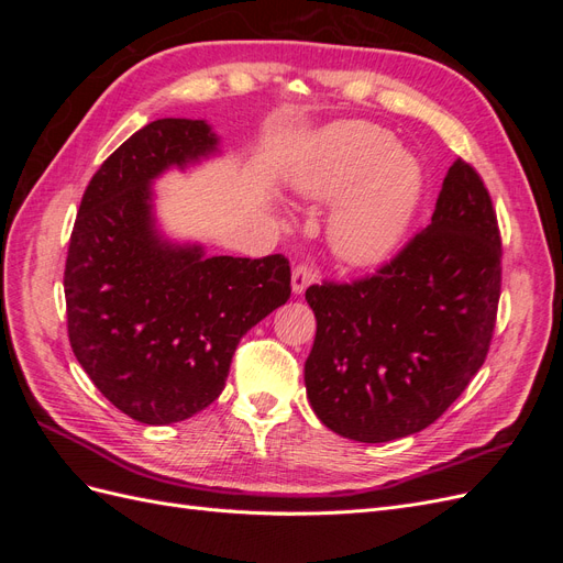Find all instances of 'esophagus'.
Here are the masks:
<instances>
[{"instance_id":"1","label":"esophagus","mask_w":563,"mask_h":563,"mask_svg":"<svg viewBox=\"0 0 563 563\" xmlns=\"http://www.w3.org/2000/svg\"><path fill=\"white\" fill-rule=\"evenodd\" d=\"M314 282V269L308 263H300L294 267V275H291V288L296 296H302L305 288Z\"/></svg>"}]
</instances>
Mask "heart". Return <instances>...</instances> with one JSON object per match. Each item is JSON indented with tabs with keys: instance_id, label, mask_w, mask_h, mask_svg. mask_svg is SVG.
I'll return each mask as SVG.
<instances>
[{
	"instance_id": "heart-1",
	"label": "heart",
	"mask_w": 563,
	"mask_h": 563,
	"mask_svg": "<svg viewBox=\"0 0 563 563\" xmlns=\"http://www.w3.org/2000/svg\"><path fill=\"white\" fill-rule=\"evenodd\" d=\"M291 187L317 201L343 195L329 220L331 249L340 261L368 267L399 249L422 195V172L387 129L338 122L302 152Z\"/></svg>"
}]
</instances>
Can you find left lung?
Here are the masks:
<instances>
[{
	"instance_id": "left-lung-1",
	"label": "left lung",
	"mask_w": 563,
	"mask_h": 563,
	"mask_svg": "<svg viewBox=\"0 0 563 563\" xmlns=\"http://www.w3.org/2000/svg\"><path fill=\"white\" fill-rule=\"evenodd\" d=\"M500 258L486 185L455 159L432 223L376 275L305 291L317 317L305 362L317 418L340 437L383 444L444 416L486 362Z\"/></svg>"
}]
</instances>
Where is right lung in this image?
<instances>
[{"mask_svg":"<svg viewBox=\"0 0 563 563\" xmlns=\"http://www.w3.org/2000/svg\"><path fill=\"white\" fill-rule=\"evenodd\" d=\"M201 119H157L100 164L65 261L67 335L112 406L145 424L192 418L225 387L242 335L291 296V265L164 242L150 180L216 152Z\"/></svg>","mask_w":563,"mask_h":563,"instance_id":"1","label":"right lung"}]
</instances>
